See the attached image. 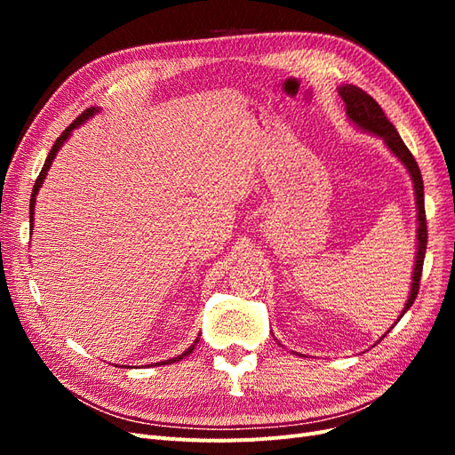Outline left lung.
<instances>
[{
    "label": "left lung",
    "mask_w": 455,
    "mask_h": 455,
    "mask_svg": "<svg viewBox=\"0 0 455 455\" xmlns=\"http://www.w3.org/2000/svg\"><path fill=\"white\" fill-rule=\"evenodd\" d=\"M338 92L341 96V100L346 102L347 119L353 123L356 129H361L368 134H374V136H378V139H381L383 144L389 148L391 154L404 164L410 178H411V184H414L416 211H418V216H416L418 218L416 264H414V273H411L410 294H408V299L404 304V309L401 311V315H398V319H396V323H398L403 319V315L411 307V304H414V299H416L418 291H419L423 258H425V249H427V220H425V203H423V178H421V172H419V167H418L414 156L410 154V149L403 142L401 134L396 132L393 123L387 119V116L383 114V109L379 108V104L374 99H371L370 94H366L363 89H359L356 85H347V84L339 85ZM389 330H387V332H389ZM387 332H385V334H387ZM279 346H281V343H279Z\"/></svg>",
    "instance_id": "obj_1"
}]
</instances>
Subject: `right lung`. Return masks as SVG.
<instances>
[{"label": "right lung", "instance_id": "right-lung-1", "mask_svg": "<svg viewBox=\"0 0 455 455\" xmlns=\"http://www.w3.org/2000/svg\"><path fill=\"white\" fill-rule=\"evenodd\" d=\"M100 112V108H96V106H91V108H87L84 114H81L70 127H68L59 139H57V142L52 144V148H51V151H49V157L45 159V163H44V169H41V172H39V176H37V180H36V184H34V194H32V197H30V228L34 229V214H36V199H37V191H39V188H41V184L45 182V176H47V172H49V169H51V164H52V161H54V157H57V154H59V149L64 146V142L70 139L72 136V132L79 127V125H84V123H87L92 116H96ZM199 343V334H197V338H196V341L191 343V346L182 353V355H178V356H172V359H169V361H163V363H156L157 366L159 364H172V363H178V361H182L184 356H188V355H191L194 353V349H196V346Z\"/></svg>", "mask_w": 455, "mask_h": 455}]
</instances>
